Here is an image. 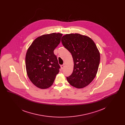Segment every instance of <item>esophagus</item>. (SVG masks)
Returning a JSON list of instances; mask_svg holds the SVG:
<instances>
[{
    "label": "esophagus",
    "instance_id": "34e87169",
    "mask_svg": "<svg viewBox=\"0 0 125 125\" xmlns=\"http://www.w3.org/2000/svg\"><path fill=\"white\" fill-rule=\"evenodd\" d=\"M65 64H64V65H61V69H63L64 68V67H65Z\"/></svg>",
    "mask_w": 125,
    "mask_h": 125
}]
</instances>
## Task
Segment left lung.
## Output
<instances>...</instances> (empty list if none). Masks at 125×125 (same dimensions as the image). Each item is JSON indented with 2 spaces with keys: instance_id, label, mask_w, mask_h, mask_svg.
<instances>
[{
  "instance_id": "1",
  "label": "left lung",
  "mask_w": 125,
  "mask_h": 125,
  "mask_svg": "<svg viewBox=\"0 0 125 125\" xmlns=\"http://www.w3.org/2000/svg\"><path fill=\"white\" fill-rule=\"evenodd\" d=\"M63 45L71 53L73 70L66 77L69 83L81 89L88 86L96 76L100 63L99 52L89 37L79 34H66L61 38Z\"/></svg>"
}]
</instances>
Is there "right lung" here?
I'll return each instance as SVG.
<instances>
[{"label":"right lung","instance_id":"1","mask_svg":"<svg viewBox=\"0 0 125 125\" xmlns=\"http://www.w3.org/2000/svg\"><path fill=\"white\" fill-rule=\"evenodd\" d=\"M62 34L52 33L36 38L28 49L26 68L31 82L37 87L45 89L53 83L60 65L54 50L60 44Z\"/></svg>","mask_w":125,"mask_h":125}]
</instances>
